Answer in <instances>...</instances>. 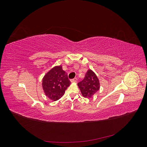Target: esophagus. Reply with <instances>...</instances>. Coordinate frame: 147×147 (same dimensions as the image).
<instances>
[{
	"instance_id": "34e87169",
	"label": "esophagus",
	"mask_w": 147,
	"mask_h": 147,
	"mask_svg": "<svg viewBox=\"0 0 147 147\" xmlns=\"http://www.w3.org/2000/svg\"><path fill=\"white\" fill-rule=\"evenodd\" d=\"M77 78L75 77V78H73V79H71L70 80V82H77Z\"/></svg>"
}]
</instances>
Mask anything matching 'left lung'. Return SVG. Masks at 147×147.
I'll return each instance as SVG.
<instances>
[{"instance_id": "left-lung-1", "label": "left lung", "mask_w": 147, "mask_h": 147, "mask_svg": "<svg viewBox=\"0 0 147 147\" xmlns=\"http://www.w3.org/2000/svg\"><path fill=\"white\" fill-rule=\"evenodd\" d=\"M78 86L84 97L90 98L99 90L98 78L91 70H88L82 81L78 83Z\"/></svg>"}]
</instances>
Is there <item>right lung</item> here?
I'll return each instance as SVG.
<instances>
[{
	"label": "right lung",
	"instance_id": "obj_1",
	"mask_svg": "<svg viewBox=\"0 0 147 147\" xmlns=\"http://www.w3.org/2000/svg\"><path fill=\"white\" fill-rule=\"evenodd\" d=\"M70 84L61 66L53 68L44 76L42 86L45 95L51 100H57L63 96Z\"/></svg>",
	"mask_w": 147,
	"mask_h": 147
}]
</instances>
